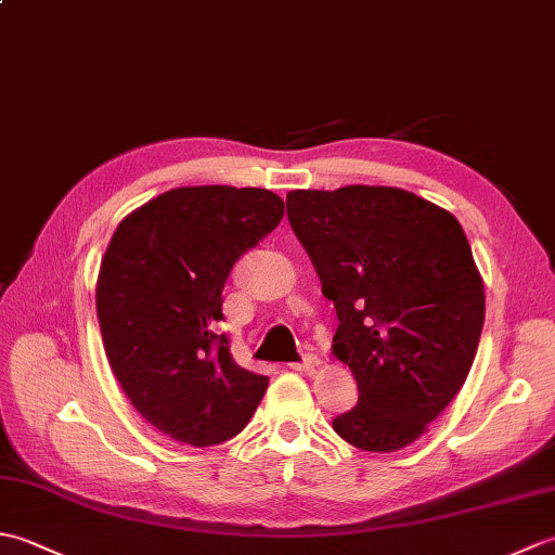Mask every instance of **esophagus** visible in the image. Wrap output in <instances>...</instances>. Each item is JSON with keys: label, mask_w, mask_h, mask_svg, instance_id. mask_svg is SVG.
<instances>
[{"label": "esophagus", "mask_w": 555, "mask_h": 555, "mask_svg": "<svg viewBox=\"0 0 555 555\" xmlns=\"http://www.w3.org/2000/svg\"><path fill=\"white\" fill-rule=\"evenodd\" d=\"M288 367L296 370V372H314L317 367H320V358H317V356H305L302 362H293V364H288Z\"/></svg>", "instance_id": "obj_1"}]
</instances>
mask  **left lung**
Instances as JSON below:
<instances>
[{"instance_id":"obj_1","label":"left lung","mask_w":555,"mask_h":555,"mask_svg":"<svg viewBox=\"0 0 555 555\" xmlns=\"http://www.w3.org/2000/svg\"><path fill=\"white\" fill-rule=\"evenodd\" d=\"M288 221L358 382L334 431L370 453L415 443L463 388L485 326V281L451 211L391 185L291 191Z\"/></svg>"}]
</instances>
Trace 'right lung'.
Returning <instances> with one entry per match:
<instances>
[{
	"label": "right lung",
	"instance_id": "right-lung-1",
	"mask_svg": "<svg viewBox=\"0 0 555 555\" xmlns=\"http://www.w3.org/2000/svg\"><path fill=\"white\" fill-rule=\"evenodd\" d=\"M281 217L284 199L267 188L183 185L112 235L95 286L104 352L131 405L173 441L233 439L267 391V376L235 364L215 324L233 262Z\"/></svg>",
	"mask_w": 555,
	"mask_h": 555
}]
</instances>
